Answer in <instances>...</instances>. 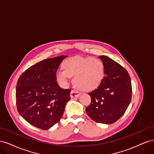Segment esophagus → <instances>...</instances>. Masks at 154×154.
<instances>
[{"mask_svg": "<svg viewBox=\"0 0 154 154\" xmlns=\"http://www.w3.org/2000/svg\"><path fill=\"white\" fill-rule=\"evenodd\" d=\"M80 95V92H79L77 91L72 90L71 92V98H74V97H78Z\"/></svg>", "mask_w": 154, "mask_h": 154, "instance_id": "obj_1", "label": "esophagus"}]
</instances>
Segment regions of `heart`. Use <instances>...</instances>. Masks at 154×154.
Returning <instances> with one entry per match:
<instances>
[{
    "instance_id": "1",
    "label": "heart",
    "mask_w": 154,
    "mask_h": 154,
    "mask_svg": "<svg viewBox=\"0 0 154 154\" xmlns=\"http://www.w3.org/2000/svg\"><path fill=\"white\" fill-rule=\"evenodd\" d=\"M64 71L56 72L57 81L63 86L67 84L69 77L73 84L83 91H89L98 87L105 76V66L98 58L76 57L66 60L62 63Z\"/></svg>"
}]
</instances>
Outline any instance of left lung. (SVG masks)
Listing matches in <instances>:
<instances>
[{
	"instance_id": "obj_1",
	"label": "left lung",
	"mask_w": 154,
	"mask_h": 154,
	"mask_svg": "<svg viewBox=\"0 0 154 154\" xmlns=\"http://www.w3.org/2000/svg\"><path fill=\"white\" fill-rule=\"evenodd\" d=\"M105 66L103 80L94 91L88 94L91 103L86 108L94 122L112 124L125 114L132 100V84L128 72L123 67L106 56H100Z\"/></svg>"
}]
</instances>
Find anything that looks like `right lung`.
Masks as SVG:
<instances>
[{
	"label": "right lung",
	"instance_id": "1",
	"mask_svg": "<svg viewBox=\"0 0 154 154\" xmlns=\"http://www.w3.org/2000/svg\"><path fill=\"white\" fill-rule=\"evenodd\" d=\"M67 56L45 59L31 66L19 77L16 87L18 113L31 125L48 130L57 123L71 99L70 89L60 87L56 72Z\"/></svg>",
	"mask_w": 154,
	"mask_h": 154
}]
</instances>
